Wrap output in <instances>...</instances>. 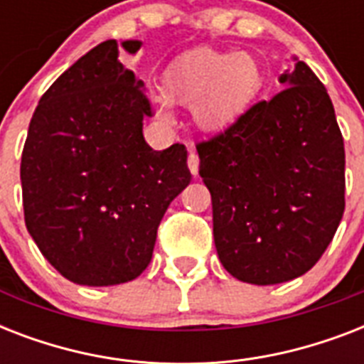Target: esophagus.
I'll return each mask as SVG.
<instances>
[{
    "label": "esophagus",
    "mask_w": 364,
    "mask_h": 364,
    "mask_svg": "<svg viewBox=\"0 0 364 364\" xmlns=\"http://www.w3.org/2000/svg\"><path fill=\"white\" fill-rule=\"evenodd\" d=\"M187 164H188V170H191V173H193V176H196V173H198L200 160H198V154L194 153V151H191V153H188Z\"/></svg>",
    "instance_id": "esophagus-1"
}]
</instances>
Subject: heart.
Listing matches in <instances>:
<instances>
[{
  "mask_svg": "<svg viewBox=\"0 0 364 364\" xmlns=\"http://www.w3.org/2000/svg\"><path fill=\"white\" fill-rule=\"evenodd\" d=\"M264 85V70L251 53L202 47L181 54L164 75L166 98L191 105L194 122L205 130L228 126L253 104ZM162 107V100H156Z\"/></svg>",
  "mask_w": 364,
  "mask_h": 364,
  "instance_id": "b5f03b06",
  "label": "heart"
}]
</instances>
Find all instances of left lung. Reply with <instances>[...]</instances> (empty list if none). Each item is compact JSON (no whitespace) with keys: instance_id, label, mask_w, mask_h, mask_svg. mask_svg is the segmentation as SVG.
<instances>
[{"instance_id":"1","label":"left lung","mask_w":364,"mask_h":364,"mask_svg":"<svg viewBox=\"0 0 364 364\" xmlns=\"http://www.w3.org/2000/svg\"><path fill=\"white\" fill-rule=\"evenodd\" d=\"M279 81L287 88L196 143L217 255L253 285L310 270L346 208L344 137L327 88L304 62Z\"/></svg>"}]
</instances>
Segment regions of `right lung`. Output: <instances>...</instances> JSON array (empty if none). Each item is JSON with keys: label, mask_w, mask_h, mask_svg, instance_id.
Here are the masks:
<instances>
[{"label": "right lung", "mask_w": 364, "mask_h": 364, "mask_svg": "<svg viewBox=\"0 0 364 364\" xmlns=\"http://www.w3.org/2000/svg\"><path fill=\"white\" fill-rule=\"evenodd\" d=\"M119 54L115 39L100 43L50 85L20 162L28 232L62 276L92 287L147 268L168 205L191 183L185 145L143 139L153 107Z\"/></svg>", "instance_id": "right-lung-1"}]
</instances>
